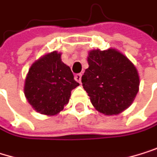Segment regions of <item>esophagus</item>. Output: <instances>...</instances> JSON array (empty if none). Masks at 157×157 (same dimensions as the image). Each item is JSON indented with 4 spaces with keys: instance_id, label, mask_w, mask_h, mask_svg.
<instances>
[{
    "instance_id": "1",
    "label": "esophagus",
    "mask_w": 157,
    "mask_h": 157,
    "mask_svg": "<svg viewBox=\"0 0 157 157\" xmlns=\"http://www.w3.org/2000/svg\"><path fill=\"white\" fill-rule=\"evenodd\" d=\"M74 78H75V80H76L78 83H80V84H81V80H82V73H78V74H76Z\"/></svg>"
}]
</instances>
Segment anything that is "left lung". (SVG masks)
Here are the masks:
<instances>
[{
  "mask_svg": "<svg viewBox=\"0 0 157 157\" xmlns=\"http://www.w3.org/2000/svg\"><path fill=\"white\" fill-rule=\"evenodd\" d=\"M83 87L95 109L105 115L128 109L139 92L140 76L134 64L114 48L88 52Z\"/></svg>",
  "mask_w": 157,
  "mask_h": 157,
  "instance_id": "left-lung-1",
  "label": "left lung"
}]
</instances>
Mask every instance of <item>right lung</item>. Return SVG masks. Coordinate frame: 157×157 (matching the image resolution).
<instances>
[{
  "label": "right lung",
  "instance_id": "add662e5",
  "mask_svg": "<svg viewBox=\"0 0 157 157\" xmlns=\"http://www.w3.org/2000/svg\"><path fill=\"white\" fill-rule=\"evenodd\" d=\"M78 86L71 68L62 62L61 53L53 51L30 66L25 79L24 94L37 113L53 116L64 109L71 90Z\"/></svg>",
  "mask_w": 157,
  "mask_h": 157
}]
</instances>
